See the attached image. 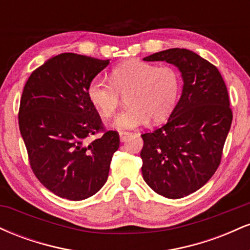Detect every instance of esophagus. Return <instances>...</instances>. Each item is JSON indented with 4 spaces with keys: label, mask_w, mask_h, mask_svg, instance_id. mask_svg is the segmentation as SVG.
<instances>
[{
    "label": "esophagus",
    "mask_w": 250,
    "mask_h": 250,
    "mask_svg": "<svg viewBox=\"0 0 250 250\" xmlns=\"http://www.w3.org/2000/svg\"><path fill=\"white\" fill-rule=\"evenodd\" d=\"M130 135V133H128V131H125V133H120V140H121V142H125V140L128 139V136Z\"/></svg>",
    "instance_id": "1"
}]
</instances>
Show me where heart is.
Masks as SVG:
<instances>
[{"label": "heart", "mask_w": 250, "mask_h": 250, "mask_svg": "<svg viewBox=\"0 0 250 250\" xmlns=\"http://www.w3.org/2000/svg\"><path fill=\"white\" fill-rule=\"evenodd\" d=\"M107 82L96 76L87 85L89 102L108 119L125 95L129 107L116 116L113 127L128 130L153 122L165 121L176 107L181 91L180 73L171 65H157L130 60L116 65Z\"/></svg>", "instance_id": "obj_1"}]
</instances>
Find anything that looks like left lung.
<instances>
[{
    "mask_svg": "<svg viewBox=\"0 0 250 250\" xmlns=\"http://www.w3.org/2000/svg\"><path fill=\"white\" fill-rule=\"evenodd\" d=\"M179 68L182 95L161 128L142 134L143 180L155 193L181 199L199 190L219 168L233 120L226 83L214 64L188 49L145 57Z\"/></svg>",
    "mask_w": 250,
    "mask_h": 250,
    "instance_id": "8db88e82",
    "label": "left lung"
}]
</instances>
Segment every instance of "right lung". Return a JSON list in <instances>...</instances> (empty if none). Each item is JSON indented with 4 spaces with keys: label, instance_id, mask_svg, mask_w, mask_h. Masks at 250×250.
Returning a JSON list of instances; mask_svg holds the SVG:
<instances>
[{
    "label": "right lung",
    "instance_id": "1",
    "mask_svg": "<svg viewBox=\"0 0 250 250\" xmlns=\"http://www.w3.org/2000/svg\"><path fill=\"white\" fill-rule=\"evenodd\" d=\"M109 60L63 53L31 73L21 96L19 125L30 167L48 190L81 201L107 182L119 133L105 131L87 85ZM103 135L91 143L87 139Z\"/></svg>",
    "mask_w": 250,
    "mask_h": 250
}]
</instances>
